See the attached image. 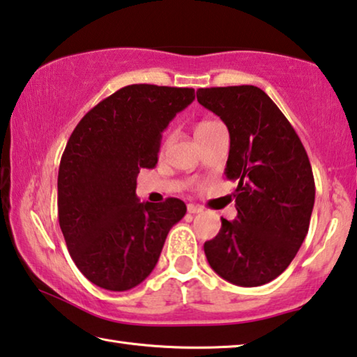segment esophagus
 I'll return each instance as SVG.
<instances>
[{
    "mask_svg": "<svg viewBox=\"0 0 357 357\" xmlns=\"http://www.w3.org/2000/svg\"><path fill=\"white\" fill-rule=\"evenodd\" d=\"M188 211H189L190 214H197V213H202L203 208L199 206V205H194V203H189V205H188Z\"/></svg>",
    "mask_w": 357,
    "mask_h": 357,
    "instance_id": "34e87169",
    "label": "esophagus"
}]
</instances>
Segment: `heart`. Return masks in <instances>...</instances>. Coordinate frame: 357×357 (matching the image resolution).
<instances>
[{"instance_id": "b5f03b06", "label": "heart", "mask_w": 357, "mask_h": 357, "mask_svg": "<svg viewBox=\"0 0 357 357\" xmlns=\"http://www.w3.org/2000/svg\"><path fill=\"white\" fill-rule=\"evenodd\" d=\"M213 123H216V122H211V121H203V122H200L199 126L195 127V133H199V132H202V130H205V128H208V127H211Z\"/></svg>"}]
</instances>
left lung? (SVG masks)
Returning <instances> with one entry per match:
<instances>
[{"mask_svg":"<svg viewBox=\"0 0 357 357\" xmlns=\"http://www.w3.org/2000/svg\"><path fill=\"white\" fill-rule=\"evenodd\" d=\"M222 119L230 151L225 176L236 181V219L206 241L208 264L236 286L267 284L284 271L308 234L314 178L301 138L264 90L254 86L197 90Z\"/></svg>","mask_w":357,"mask_h":357,"instance_id":"8db88e82","label":"left lung"}]
</instances>
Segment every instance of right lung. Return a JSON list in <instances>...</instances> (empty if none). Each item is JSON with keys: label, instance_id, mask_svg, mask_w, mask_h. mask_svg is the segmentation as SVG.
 Instances as JSON below:
<instances>
[{"label": "right lung", "instance_id": "1", "mask_svg": "<svg viewBox=\"0 0 357 357\" xmlns=\"http://www.w3.org/2000/svg\"><path fill=\"white\" fill-rule=\"evenodd\" d=\"M195 100L194 89L133 84L92 107L68 139L59 168V222L89 281L107 291L143 282L184 202L137 197L139 168H154L163 130Z\"/></svg>", "mask_w": 357, "mask_h": 357}]
</instances>
